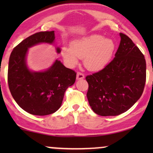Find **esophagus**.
Segmentation results:
<instances>
[{"mask_svg": "<svg viewBox=\"0 0 153 153\" xmlns=\"http://www.w3.org/2000/svg\"><path fill=\"white\" fill-rule=\"evenodd\" d=\"M84 79V75L81 72H77L76 74V79L77 80H81V79Z\"/></svg>", "mask_w": 153, "mask_h": 153, "instance_id": "34e87169", "label": "esophagus"}]
</instances>
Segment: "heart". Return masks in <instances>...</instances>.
Returning a JSON list of instances; mask_svg holds the SVG:
<instances>
[{
  "mask_svg": "<svg viewBox=\"0 0 153 153\" xmlns=\"http://www.w3.org/2000/svg\"><path fill=\"white\" fill-rule=\"evenodd\" d=\"M116 47L114 39L93 34L72 41L70 47L62 48L61 54L71 67L78 63L79 58H83V65L87 70L99 72L111 62Z\"/></svg>",
  "mask_w": 153,
  "mask_h": 153,
  "instance_id": "1",
  "label": "heart"
}]
</instances>
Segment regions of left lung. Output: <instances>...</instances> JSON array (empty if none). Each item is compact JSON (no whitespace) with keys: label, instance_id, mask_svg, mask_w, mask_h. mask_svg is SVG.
<instances>
[{"label":"left lung","instance_id":"1","mask_svg":"<svg viewBox=\"0 0 153 153\" xmlns=\"http://www.w3.org/2000/svg\"><path fill=\"white\" fill-rule=\"evenodd\" d=\"M120 37L114 60L102 70L85 77L90 106L102 116L127 111L139 100L145 86L144 56L128 36L120 33Z\"/></svg>","mask_w":153,"mask_h":153}]
</instances>
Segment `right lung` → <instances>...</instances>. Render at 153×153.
I'll list each match as a JSON object with an SVG mask.
<instances>
[{"mask_svg": "<svg viewBox=\"0 0 153 153\" xmlns=\"http://www.w3.org/2000/svg\"><path fill=\"white\" fill-rule=\"evenodd\" d=\"M55 45V33H35L24 39L12 51L7 80L14 100L25 111L35 116L55 113L61 106L65 92L74 84L76 73L64 66L58 59L42 71H33L27 64L28 49L39 44ZM56 51L61 49L55 46Z\"/></svg>", "mask_w": 153, "mask_h": 153, "instance_id": "1", "label": "right lung"}]
</instances>
